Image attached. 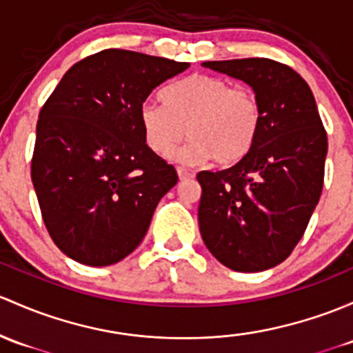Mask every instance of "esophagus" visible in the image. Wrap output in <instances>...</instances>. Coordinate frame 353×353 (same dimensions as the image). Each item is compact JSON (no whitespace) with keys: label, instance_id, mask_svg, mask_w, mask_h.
Returning a JSON list of instances; mask_svg holds the SVG:
<instances>
[{"label":"esophagus","instance_id":"34e87169","mask_svg":"<svg viewBox=\"0 0 353 353\" xmlns=\"http://www.w3.org/2000/svg\"><path fill=\"white\" fill-rule=\"evenodd\" d=\"M177 176H179L181 181H189V179H192V176H194V174H192L191 170L183 169V167H177Z\"/></svg>","mask_w":353,"mask_h":353}]
</instances>
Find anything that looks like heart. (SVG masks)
<instances>
[{
    "label": "heart",
    "mask_w": 353,
    "mask_h": 353,
    "mask_svg": "<svg viewBox=\"0 0 353 353\" xmlns=\"http://www.w3.org/2000/svg\"><path fill=\"white\" fill-rule=\"evenodd\" d=\"M164 106L143 103L139 121L143 139L154 154L165 155L184 135L189 140L170 154L181 164L211 157L230 165L250 152L262 128V106L247 89L210 74H192L167 86Z\"/></svg>",
    "instance_id": "obj_1"
}]
</instances>
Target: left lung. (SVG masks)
I'll use <instances>...</instances> for the list:
<instances>
[{
    "label": "left lung",
    "mask_w": 353,
    "mask_h": 353,
    "mask_svg": "<svg viewBox=\"0 0 353 353\" xmlns=\"http://www.w3.org/2000/svg\"><path fill=\"white\" fill-rule=\"evenodd\" d=\"M201 65L252 88L262 128L235 165L198 172L199 232L225 267L261 272L291 255L320 201L326 132L310 86L288 65L259 57Z\"/></svg>",
    "instance_id": "8db88e82"
}]
</instances>
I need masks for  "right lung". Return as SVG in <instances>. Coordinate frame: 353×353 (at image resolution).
Instances as JSON below:
<instances>
[{
  "label": "right lung",
  "instance_id": "right-lung-1",
  "mask_svg": "<svg viewBox=\"0 0 353 353\" xmlns=\"http://www.w3.org/2000/svg\"><path fill=\"white\" fill-rule=\"evenodd\" d=\"M189 68L108 49L74 64L39 114L32 183L52 240L79 264L123 261L177 172L148 148L140 106Z\"/></svg>",
  "mask_w": 353,
  "mask_h": 353
}]
</instances>
